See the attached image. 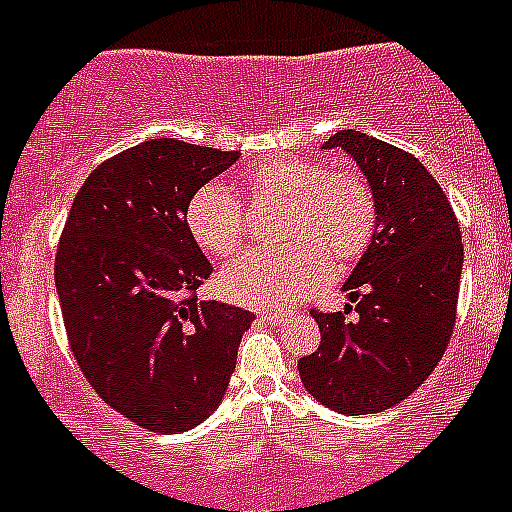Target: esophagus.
Returning <instances> with one entry per match:
<instances>
[{
	"label": "esophagus",
	"mask_w": 512,
	"mask_h": 512,
	"mask_svg": "<svg viewBox=\"0 0 512 512\" xmlns=\"http://www.w3.org/2000/svg\"><path fill=\"white\" fill-rule=\"evenodd\" d=\"M256 318L259 320H264V323H284V320H287V315H284V312H259V315H256Z\"/></svg>",
	"instance_id": "obj_1"
}]
</instances>
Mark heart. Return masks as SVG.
Wrapping results in <instances>:
<instances>
[{
    "instance_id": "b5f03b06",
    "label": "heart",
    "mask_w": 512,
    "mask_h": 512,
    "mask_svg": "<svg viewBox=\"0 0 512 512\" xmlns=\"http://www.w3.org/2000/svg\"><path fill=\"white\" fill-rule=\"evenodd\" d=\"M253 202H282L284 246L243 253L217 274V292L243 307H289L328 282L333 261L346 266L366 251L377 228V202L356 171H325L320 161L282 156L241 171ZM184 228L210 256H230L243 243L241 200L220 184H205L184 207Z\"/></svg>"
}]
</instances>
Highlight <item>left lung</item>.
<instances>
[{
  "label": "left lung",
  "mask_w": 512,
  "mask_h": 512,
  "mask_svg": "<svg viewBox=\"0 0 512 512\" xmlns=\"http://www.w3.org/2000/svg\"><path fill=\"white\" fill-rule=\"evenodd\" d=\"M341 148L364 171L377 228L343 292V312L312 310L318 351L302 356V384L343 415L390 410L428 379L456 323L464 246L449 197L413 153L359 130H338ZM355 310V318L347 312Z\"/></svg>",
  "instance_id": "1"
}]
</instances>
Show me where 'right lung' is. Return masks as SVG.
Listing matches in <instances>:
<instances>
[{"mask_svg":"<svg viewBox=\"0 0 512 512\" xmlns=\"http://www.w3.org/2000/svg\"><path fill=\"white\" fill-rule=\"evenodd\" d=\"M238 151L156 138L99 164L56 251L74 359L110 408L153 433L189 431L220 405L253 312L200 302L212 274L184 228L189 197Z\"/></svg>","mask_w":512,"mask_h":512,"instance_id":"add662e5","label":"right lung"}]
</instances>
